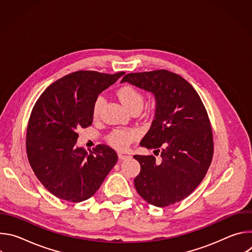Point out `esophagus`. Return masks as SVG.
<instances>
[{"instance_id":"1","label":"esophagus","mask_w":252,"mask_h":252,"mask_svg":"<svg viewBox=\"0 0 252 252\" xmlns=\"http://www.w3.org/2000/svg\"><path fill=\"white\" fill-rule=\"evenodd\" d=\"M129 156L126 155V154H123V153H119V158L122 160V159H126V158H128Z\"/></svg>"}]
</instances>
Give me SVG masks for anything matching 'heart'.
Returning a JSON list of instances; mask_svg holds the SVG:
<instances>
[{
	"instance_id": "obj_1",
	"label": "heart",
	"mask_w": 252,
	"mask_h": 252,
	"mask_svg": "<svg viewBox=\"0 0 252 252\" xmlns=\"http://www.w3.org/2000/svg\"><path fill=\"white\" fill-rule=\"evenodd\" d=\"M118 95L121 101L127 107L128 110L135 106L142 107L143 100H145L142 94L138 90H136L134 87L129 85H126L122 87L118 92ZM103 103H104V97L102 95L96 96L93 106V115L94 118H96L99 115ZM135 134L136 133L134 130L118 129V130H115L110 135V141L114 147L123 150V149H126L128 143L135 137Z\"/></svg>"
}]
</instances>
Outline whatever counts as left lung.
<instances>
[{
  "label": "left lung",
  "instance_id": "obj_1",
  "mask_svg": "<svg viewBox=\"0 0 252 252\" xmlns=\"http://www.w3.org/2000/svg\"><path fill=\"white\" fill-rule=\"evenodd\" d=\"M121 83L149 92L156 99L155 120L140 146L156 149L161 160L133 156L140 164L133 181L136 191L158 207L185 199L201 183L213 155L212 130L198 94L166 69L127 74Z\"/></svg>",
  "mask_w": 252,
  "mask_h": 252
}]
</instances>
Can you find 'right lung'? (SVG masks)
<instances>
[{"instance_id":"right-lung-1","label":"right lung","mask_w":252,"mask_h":252,"mask_svg":"<svg viewBox=\"0 0 252 252\" xmlns=\"http://www.w3.org/2000/svg\"><path fill=\"white\" fill-rule=\"evenodd\" d=\"M124 75L79 70L52 84L35 102L27 129L28 158L55 196L71 202L89 199L117 163V153L105 145L91 153L77 147V130L93 124L94 99Z\"/></svg>"}]
</instances>
